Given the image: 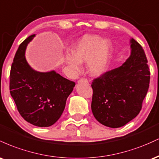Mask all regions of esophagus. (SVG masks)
I'll list each match as a JSON object with an SVG mask.
<instances>
[{"mask_svg":"<svg viewBox=\"0 0 159 159\" xmlns=\"http://www.w3.org/2000/svg\"><path fill=\"white\" fill-rule=\"evenodd\" d=\"M78 83H88V80L87 78H81V79L78 80Z\"/></svg>","mask_w":159,"mask_h":159,"instance_id":"obj_1","label":"esophagus"}]
</instances>
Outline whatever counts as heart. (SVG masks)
I'll use <instances>...</instances> for the list:
<instances>
[{"label": "heart", "instance_id": "heart-1", "mask_svg": "<svg viewBox=\"0 0 159 159\" xmlns=\"http://www.w3.org/2000/svg\"><path fill=\"white\" fill-rule=\"evenodd\" d=\"M111 51L109 40L96 35H86L75 43L71 50L72 58H66V63L73 70L79 69V63L87 61V68L91 75H102L107 70Z\"/></svg>", "mask_w": 159, "mask_h": 159}]
</instances>
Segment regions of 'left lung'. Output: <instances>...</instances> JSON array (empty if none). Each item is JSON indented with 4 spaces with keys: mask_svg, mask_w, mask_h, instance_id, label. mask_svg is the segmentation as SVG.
Here are the masks:
<instances>
[{
    "mask_svg": "<svg viewBox=\"0 0 159 159\" xmlns=\"http://www.w3.org/2000/svg\"><path fill=\"white\" fill-rule=\"evenodd\" d=\"M131 55L123 65L92 82L91 109L105 126H123L138 116L148 91L150 72L143 48L131 39Z\"/></svg>",
    "mask_w": 159,
    "mask_h": 159,
    "instance_id": "8db88e82",
    "label": "left lung"
}]
</instances>
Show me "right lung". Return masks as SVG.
Segmentation results:
<instances>
[{"label":"right lung","instance_id":"1","mask_svg":"<svg viewBox=\"0 0 159 159\" xmlns=\"http://www.w3.org/2000/svg\"><path fill=\"white\" fill-rule=\"evenodd\" d=\"M34 36L27 37L16 53L10 70V90L24 119L36 126L48 127L61 117L75 83L55 71L39 72L29 66L25 50Z\"/></svg>","mask_w":159,"mask_h":159}]
</instances>
